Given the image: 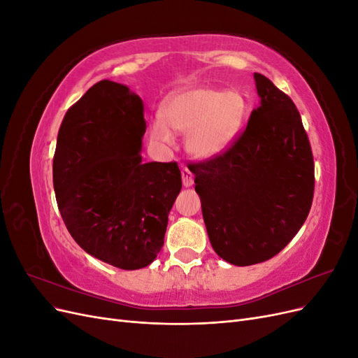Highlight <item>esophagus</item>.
<instances>
[{"mask_svg": "<svg viewBox=\"0 0 358 358\" xmlns=\"http://www.w3.org/2000/svg\"><path fill=\"white\" fill-rule=\"evenodd\" d=\"M182 182L185 187H191L194 183V173L188 167H182Z\"/></svg>", "mask_w": 358, "mask_h": 358, "instance_id": "1", "label": "esophagus"}]
</instances>
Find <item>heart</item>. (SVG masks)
<instances>
[{"mask_svg":"<svg viewBox=\"0 0 358 358\" xmlns=\"http://www.w3.org/2000/svg\"><path fill=\"white\" fill-rule=\"evenodd\" d=\"M243 115L241 94L213 88L176 92L164 106L166 122L175 131L188 134L187 148L197 158H210L224 150L239 129ZM166 124L157 117L152 136L158 142L171 145L175 137Z\"/></svg>","mask_w":358,"mask_h":358,"instance_id":"obj_1","label":"heart"}]
</instances>
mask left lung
Instances as JSON below:
<instances>
[{"label": "left lung", "instance_id": "1", "mask_svg": "<svg viewBox=\"0 0 358 358\" xmlns=\"http://www.w3.org/2000/svg\"><path fill=\"white\" fill-rule=\"evenodd\" d=\"M254 79L262 104L243 131L189 169L212 248L236 266L282 251L306 221L315 189L312 148L296 104L266 76Z\"/></svg>", "mask_w": 358, "mask_h": 358}]
</instances>
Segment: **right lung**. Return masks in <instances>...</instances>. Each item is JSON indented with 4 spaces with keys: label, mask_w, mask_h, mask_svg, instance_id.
I'll return each mask as SVG.
<instances>
[{
    "label": "right lung",
    "mask_w": 358,
    "mask_h": 358,
    "mask_svg": "<svg viewBox=\"0 0 358 358\" xmlns=\"http://www.w3.org/2000/svg\"><path fill=\"white\" fill-rule=\"evenodd\" d=\"M143 101L100 80L62 119L53 155L58 209L78 245L124 270L149 266L164 245L182 188L178 162H142Z\"/></svg>",
    "instance_id": "right-lung-1"
}]
</instances>
